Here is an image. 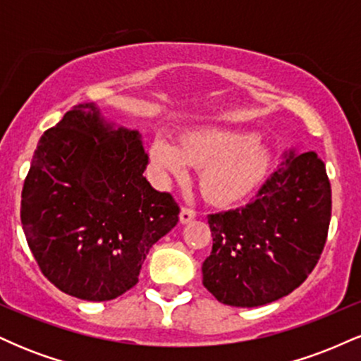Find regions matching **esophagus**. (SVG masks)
I'll return each instance as SVG.
<instances>
[{"label": "esophagus", "mask_w": 361, "mask_h": 361, "mask_svg": "<svg viewBox=\"0 0 361 361\" xmlns=\"http://www.w3.org/2000/svg\"><path fill=\"white\" fill-rule=\"evenodd\" d=\"M195 217H197V212H195L193 209H190V207H183V209H181V212H180V222L181 224L192 222Z\"/></svg>", "instance_id": "1"}]
</instances>
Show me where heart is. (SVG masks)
Returning a JSON list of instances; mask_svg holds the SVG:
<instances>
[{"mask_svg":"<svg viewBox=\"0 0 361 361\" xmlns=\"http://www.w3.org/2000/svg\"><path fill=\"white\" fill-rule=\"evenodd\" d=\"M151 157L168 175L183 178L186 164L204 168L202 188L215 204H231L246 197L263 180L271 164L267 147L252 134L209 127L190 132L175 147L166 139L152 142Z\"/></svg>","mask_w":361,"mask_h":361,"instance_id":"1","label":"heart"}]
</instances>
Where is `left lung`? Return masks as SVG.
<instances>
[{
  "label": "left lung",
  "instance_id": "1",
  "mask_svg": "<svg viewBox=\"0 0 361 361\" xmlns=\"http://www.w3.org/2000/svg\"><path fill=\"white\" fill-rule=\"evenodd\" d=\"M204 287L233 307H258L304 283L324 250L331 183L314 151H290L241 209L210 214Z\"/></svg>",
  "mask_w": 361,
  "mask_h": 361
}]
</instances>
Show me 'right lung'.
<instances>
[{"label":"right lung","instance_id":"right-lung-1","mask_svg":"<svg viewBox=\"0 0 361 361\" xmlns=\"http://www.w3.org/2000/svg\"><path fill=\"white\" fill-rule=\"evenodd\" d=\"M137 132L115 128L94 103L44 132L22 190V226L40 271L82 300L117 299L139 281L152 244L180 207L142 176Z\"/></svg>","mask_w":361,"mask_h":361}]
</instances>
